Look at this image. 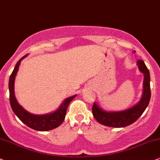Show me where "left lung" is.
Wrapping results in <instances>:
<instances>
[{
    "instance_id": "left-lung-1",
    "label": "left lung",
    "mask_w": 160,
    "mask_h": 160,
    "mask_svg": "<svg viewBox=\"0 0 160 160\" xmlns=\"http://www.w3.org/2000/svg\"><path fill=\"white\" fill-rule=\"evenodd\" d=\"M137 66L139 71L144 74L143 92L140 100L132 108L116 112H108L102 110L98 104L94 102L92 114L99 123L113 128H122L134 123L145 112L151 99L150 73L143 60H137Z\"/></svg>"
}]
</instances>
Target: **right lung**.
I'll return each instance as SVG.
<instances>
[{
  "label": "right lung",
  "instance_id": "1",
  "mask_svg": "<svg viewBox=\"0 0 160 160\" xmlns=\"http://www.w3.org/2000/svg\"><path fill=\"white\" fill-rule=\"evenodd\" d=\"M24 55L23 58L18 60L15 66L12 73L11 74L9 81V101L12 109L22 122L27 125L28 127L34 130L40 131H46L52 130V129L58 128L61 123L63 122L66 114V110L68 105L72 100L75 98L76 95L70 97L66 99L62 104L60 105L58 110L55 112L50 113L47 114L43 115H35L31 113L26 112L21 106H20L15 96V91H14V85H15V79L17 74V72L19 68L20 63L21 60L24 59L26 56Z\"/></svg>",
  "mask_w": 160,
  "mask_h": 160
}]
</instances>
